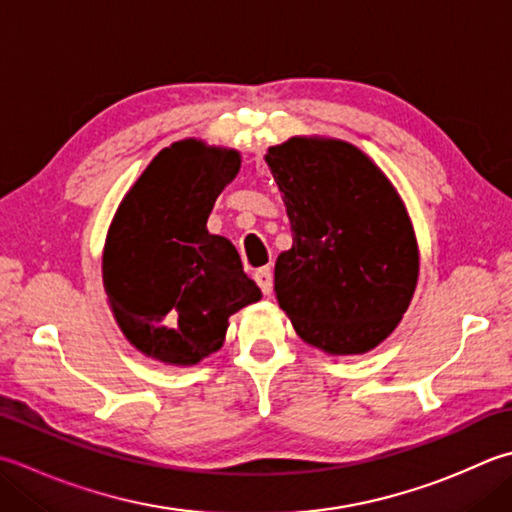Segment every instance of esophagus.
<instances>
[{
    "mask_svg": "<svg viewBox=\"0 0 512 512\" xmlns=\"http://www.w3.org/2000/svg\"><path fill=\"white\" fill-rule=\"evenodd\" d=\"M255 282L259 284V288H262L264 295H270L273 293V270L268 266L255 270Z\"/></svg>",
    "mask_w": 512,
    "mask_h": 512,
    "instance_id": "obj_1",
    "label": "esophagus"
}]
</instances>
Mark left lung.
I'll list each match as a JSON object with an SVG mask.
<instances>
[{"mask_svg": "<svg viewBox=\"0 0 512 512\" xmlns=\"http://www.w3.org/2000/svg\"><path fill=\"white\" fill-rule=\"evenodd\" d=\"M264 159L293 228V246L275 262L279 308L306 344L368 353L402 322L419 279L402 195L344 139L295 135Z\"/></svg>", "mask_w": 512, "mask_h": 512, "instance_id": "8db88e82", "label": "left lung"}]
</instances>
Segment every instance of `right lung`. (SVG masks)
Wrapping results in <instances>:
<instances>
[{
    "label": "right lung",
    "mask_w": 512,
    "mask_h": 512,
    "mask_svg": "<svg viewBox=\"0 0 512 512\" xmlns=\"http://www.w3.org/2000/svg\"><path fill=\"white\" fill-rule=\"evenodd\" d=\"M239 168L235 148L179 139L150 159L115 210L102 282L119 330L150 359L199 364L224 346L228 317L262 299L237 248L206 228Z\"/></svg>",
    "instance_id": "add662e5"
}]
</instances>
